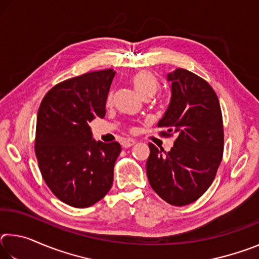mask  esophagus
<instances>
[{
  "mask_svg": "<svg viewBox=\"0 0 259 259\" xmlns=\"http://www.w3.org/2000/svg\"><path fill=\"white\" fill-rule=\"evenodd\" d=\"M135 144H136V140H134V139H125V140H123V142H122V147L128 148L130 146L135 145Z\"/></svg>",
  "mask_w": 259,
  "mask_h": 259,
  "instance_id": "1",
  "label": "esophagus"
}]
</instances>
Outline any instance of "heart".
Listing matches in <instances>:
<instances>
[{"label":"heart","mask_w":259,"mask_h":259,"mask_svg":"<svg viewBox=\"0 0 259 259\" xmlns=\"http://www.w3.org/2000/svg\"><path fill=\"white\" fill-rule=\"evenodd\" d=\"M133 85L142 98L153 97L160 89V82L147 71L138 72L133 77Z\"/></svg>","instance_id":"1"}]
</instances>
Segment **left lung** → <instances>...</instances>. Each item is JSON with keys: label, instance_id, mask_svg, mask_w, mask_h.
Returning a JSON list of instances; mask_svg holds the SVG:
<instances>
[{"label": "left lung", "instance_id": "1", "mask_svg": "<svg viewBox=\"0 0 259 259\" xmlns=\"http://www.w3.org/2000/svg\"><path fill=\"white\" fill-rule=\"evenodd\" d=\"M171 99L157 126L160 135L177 134L169 152L152 143L146 162L150 185L161 199L177 207L190 204L208 190L224 151V129L216 93L202 77L176 68L166 75Z\"/></svg>", "mask_w": 259, "mask_h": 259}]
</instances>
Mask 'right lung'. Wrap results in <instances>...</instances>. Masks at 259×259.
Returning <instances> with one entry per match:
<instances>
[{"label":"right lung","instance_id":"1","mask_svg":"<svg viewBox=\"0 0 259 259\" xmlns=\"http://www.w3.org/2000/svg\"><path fill=\"white\" fill-rule=\"evenodd\" d=\"M115 73L109 68L60 82L48 91L38 108V168L51 192L74 208L90 207L112 187L121 146L96 142L89 122L106 114Z\"/></svg>","mask_w":259,"mask_h":259}]
</instances>
